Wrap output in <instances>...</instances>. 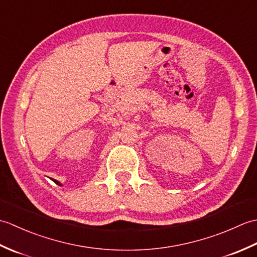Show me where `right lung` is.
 Instances as JSON below:
<instances>
[{
    "mask_svg": "<svg viewBox=\"0 0 257 257\" xmlns=\"http://www.w3.org/2000/svg\"><path fill=\"white\" fill-rule=\"evenodd\" d=\"M52 180H53V181H54V182H55L56 184H58V185H62V184H61V182H59V181H57V180H54V179H52Z\"/></svg>",
    "mask_w": 257,
    "mask_h": 257,
    "instance_id": "obj_1",
    "label": "right lung"
}]
</instances>
